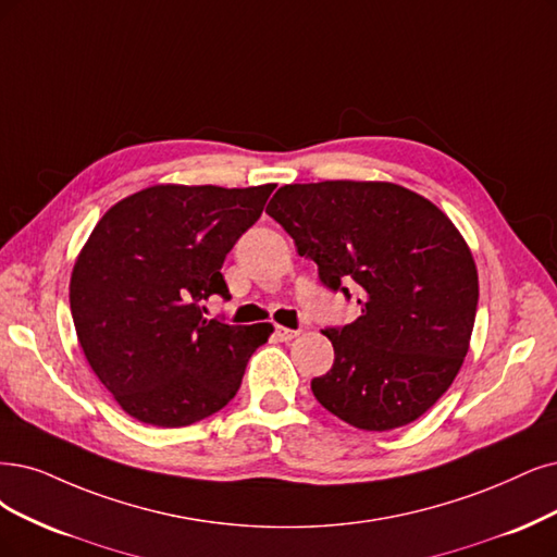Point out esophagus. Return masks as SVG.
I'll use <instances>...</instances> for the list:
<instances>
[{"instance_id":"obj_1","label":"esophagus","mask_w":557,"mask_h":557,"mask_svg":"<svg viewBox=\"0 0 557 557\" xmlns=\"http://www.w3.org/2000/svg\"><path fill=\"white\" fill-rule=\"evenodd\" d=\"M300 335V331H292V327H284V325H277L275 327V337L280 339V342H289V339H294V337H298Z\"/></svg>"}]
</instances>
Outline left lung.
<instances>
[{"label": "left lung", "mask_w": 557, "mask_h": 557, "mask_svg": "<svg viewBox=\"0 0 557 557\" xmlns=\"http://www.w3.org/2000/svg\"><path fill=\"white\" fill-rule=\"evenodd\" d=\"M265 213L327 289L358 292L362 314L323 331L335 362L312 381L319 404L364 431L424 416L457 379L475 325L478 265L457 226L387 181L292 183Z\"/></svg>", "instance_id": "obj_1"}]
</instances>
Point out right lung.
<instances>
[{
    "mask_svg": "<svg viewBox=\"0 0 557 557\" xmlns=\"http://www.w3.org/2000/svg\"><path fill=\"white\" fill-rule=\"evenodd\" d=\"M273 190L151 185L94 226L73 265L71 312L89 367L131 418L188 426L238 393L273 325L206 319L199 302L230 298L224 257Z\"/></svg>",
    "mask_w": 557,
    "mask_h": 557,
    "instance_id": "obj_1",
    "label": "right lung"
}]
</instances>
